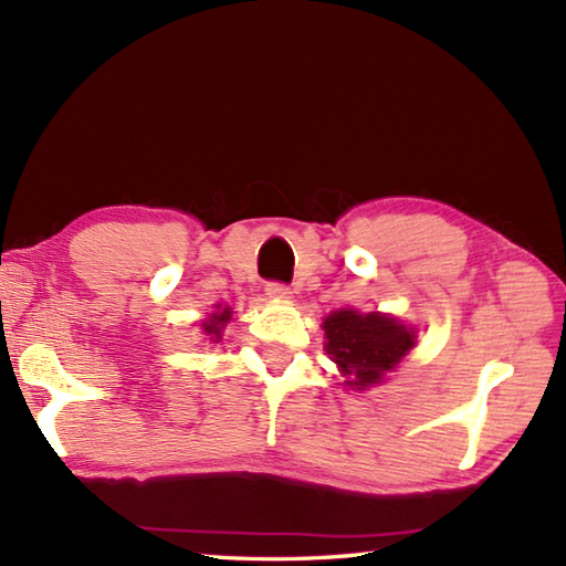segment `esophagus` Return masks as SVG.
Masks as SVG:
<instances>
[{
    "mask_svg": "<svg viewBox=\"0 0 566 566\" xmlns=\"http://www.w3.org/2000/svg\"><path fill=\"white\" fill-rule=\"evenodd\" d=\"M264 292H268V296L272 298H290L292 296V290L282 282H268L264 284Z\"/></svg>",
    "mask_w": 566,
    "mask_h": 566,
    "instance_id": "34e87169",
    "label": "esophagus"
}]
</instances>
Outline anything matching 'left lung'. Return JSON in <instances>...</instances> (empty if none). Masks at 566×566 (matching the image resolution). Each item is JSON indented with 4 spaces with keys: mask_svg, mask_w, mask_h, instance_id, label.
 Returning <instances> with one entry per match:
<instances>
[{
    "mask_svg": "<svg viewBox=\"0 0 566 566\" xmlns=\"http://www.w3.org/2000/svg\"><path fill=\"white\" fill-rule=\"evenodd\" d=\"M326 353L340 373L346 385L365 390L382 382L415 346V334L395 318L382 314H358L350 308L334 312L324 321Z\"/></svg>",
    "mask_w": 566,
    "mask_h": 566,
    "instance_id": "obj_1",
    "label": "left lung"
}]
</instances>
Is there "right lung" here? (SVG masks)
Returning <instances> with one entry per match:
<instances>
[{
	"instance_id": "1",
	"label": "right lung",
	"mask_w": 566,
	"mask_h": 566,
	"mask_svg": "<svg viewBox=\"0 0 566 566\" xmlns=\"http://www.w3.org/2000/svg\"><path fill=\"white\" fill-rule=\"evenodd\" d=\"M220 308V306H218ZM232 312L230 308H223V312H216L213 316H210L206 324H203V331L210 336V340H220V331L226 328V324L230 321Z\"/></svg>"
}]
</instances>
